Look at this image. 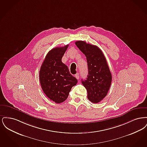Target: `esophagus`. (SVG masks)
<instances>
[{"instance_id":"obj_1","label":"esophagus","mask_w":147,"mask_h":147,"mask_svg":"<svg viewBox=\"0 0 147 147\" xmlns=\"http://www.w3.org/2000/svg\"><path fill=\"white\" fill-rule=\"evenodd\" d=\"M75 77L77 78V79H79V74L77 73V74L75 75Z\"/></svg>"}]
</instances>
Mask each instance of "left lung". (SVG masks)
<instances>
[{
  "instance_id": "left-lung-1",
  "label": "left lung",
  "mask_w": 147,
  "mask_h": 147,
  "mask_svg": "<svg viewBox=\"0 0 147 147\" xmlns=\"http://www.w3.org/2000/svg\"><path fill=\"white\" fill-rule=\"evenodd\" d=\"M75 43L86 56L88 63V75L82 83L87 90L88 98L96 104L107 95L111 84V73L104 55L98 46L83 41Z\"/></svg>"
}]
</instances>
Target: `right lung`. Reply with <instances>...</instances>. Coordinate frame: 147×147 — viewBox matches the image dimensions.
I'll use <instances>...</instances> for the list:
<instances>
[{
    "label": "right lung",
    "mask_w": 147,
    "mask_h": 147,
    "mask_svg": "<svg viewBox=\"0 0 147 147\" xmlns=\"http://www.w3.org/2000/svg\"><path fill=\"white\" fill-rule=\"evenodd\" d=\"M68 45L49 51L40 70V81L42 90L51 100L57 104L64 101L73 86L78 83L71 75L68 67L62 62Z\"/></svg>",
    "instance_id": "add662e5"
}]
</instances>
